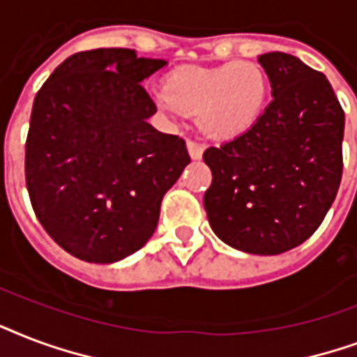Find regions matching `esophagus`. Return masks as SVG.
<instances>
[{"label":"esophagus","instance_id":"1","mask_svg":"<svg viewBox=\"0 0 357 357\" xmlns=\"http://www.w3.org/2000/svg\"><path fill=\"white\" fill-rule=\"evenodd\" d=\"M186 147H188V153H190V156H192L193 160H199L201 156H203V145L197 143V141L188 139Z\"/></svg>","mask_w":357,"mask_h":357}]
</instances>
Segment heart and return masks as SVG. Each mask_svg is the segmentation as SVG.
Returning <instances> with one entry per match:
<instances>
[{
  "label": "heart",
  "mask_w": 357,
  "mask_h": 357,
  "mask_svg": "<svg viewBox=\"0 0 357 357\" xmlns=\"http://www.w3.org/2000/svg\"><path fill=\"white\" fill-rule=\"evenodd\" d=\"M268 100V78L251 61L216 66H182L154 93L156 106L169 117L199 115V126L214 139L250 132Z\"/></svg>",
  "instance_id": "1"
}]
</instances>
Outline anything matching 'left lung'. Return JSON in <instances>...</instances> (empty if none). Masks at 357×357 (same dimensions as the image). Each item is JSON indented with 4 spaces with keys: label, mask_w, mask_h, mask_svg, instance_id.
<instances>
[{
    "label": "left lung",
    "mask_w": 357,
    "mask_h": 357,
    "mask_svg": "<svg viewBox=\"0 0 357 357\" xmlns=\"http://www.w3.org/2000/svg\"><path fill=\"white\" fill-rule=\"evenodd\" d=\"M272 102L250 132L208 147L210 227L245 253L278 255L319 229L342 175L344 112L319 70L283 52L259 55Z\"/></svg>",
    "instance_id": "8db88e82"
}]
</instances>
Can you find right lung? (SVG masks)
<instances>
[{"label":"right lung","mask_w":357,"mask_h":357,"mask_svg":"<svg viewBox=\"0 0 357 357\" xmlns=\"http://www.w3.org/2000/svg\"><path fill=\"white\" fill-rule=\"evenodd\" d=\"M164 65L128 48L78 52L35 96L27 192L44 231L76 259L107 264L141 250L190 164L182 137L147 123L156 106L141 82Z\"/></svg>","instance_id":"right-lung-1"}]
</instances>
